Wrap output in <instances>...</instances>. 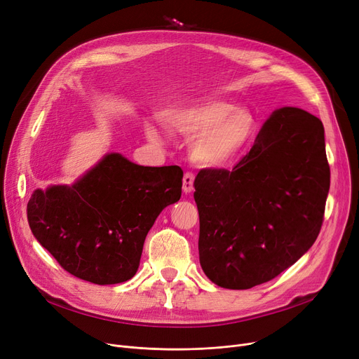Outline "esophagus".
<instances>
[{"instance_id":"1","label":"esophagus","mask_w":359,"mask_h":359,"mask_svg":"<svg viewBox=\"0 0 359 359\" xmlns=\"http://www.w3.org/2000/svg\"><path fill=\"white\" fill-rule=\"evenodd\" d=\"M194 180H195V176L192 173H184L183 176V194L187 195L191 194L194 191Z\"/></svg>"}]
</instances>
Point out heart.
Segmentation results:
<instances>
[{
	"mask_svg": "<svg viewBox=\"0 0 359 359\" xmlns=\"http://www.w3.org/2000/svg\"><path fill=\"white\" fill-rule=\"evenodd\" d=\"M160 119L175 134L194 135L189 142V156L205 168L229 165L257 132V119L250 109L219 97L168 107L161 111ZM145 134L151 141H160L153 126H147Z\"/></svg>",
	"mask_w": 359,
	"mask_h": 359,
	"instance_id": "b5f03b06",
	"label": "heart"
}]
</instances>
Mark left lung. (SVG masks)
Listing matches in <instances>:
<instances>
[{"mask_svg": "<svg viewBox=\"0 0 359 359\" xmlns=\"http://www.w3.org/2000/svg\"><path fill=\"white\" fill-rule=\"evenodd\" d=\"M322 121L280 107L240 163L195 179L199 262L214 284L249 290L307 253L323 224L330 168Z\"/></svg>", "mask_w": 359, "mask_h": 359, "instance_id": "obj_1", "label": "left lung"}]
</instances>
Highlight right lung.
Segmentation results:
<instances>
[{
    "label": "right lung",
    "mask_w": 359,
    "mask_h": 359,
    "mask_svg": "<svg viewBox=\"0 0 359 359\" xmlns=\"http://www.w3.org/2000/svg\"><path fill=\"white\" fill-rule=\"evenodd\" d=\"M182 179L179 165L144 167L109 153L72 184L36 189L27 203L30 230L71 275L121 284L137 273L160 212L180 199Z\"/></svg>",
    "instance_id": "obj_1"
}]
</instances>
